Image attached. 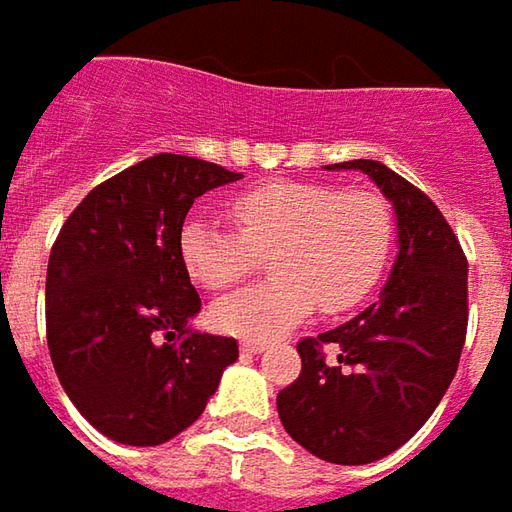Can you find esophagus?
Segmentation results:
<instances>
[{
	"mask_svg": "<svg viewBox=\"0 0 512 512\" xmlns=\"http://www.w3.org/2000/svg\"><path fill=\"white\" fill-rule=\"evenodd\" d=\"M262 350H267L265 342H256V339H245L242 342V353H262Z\"/></svg>",
	"mask_w": 512,
	"mask_h": 512,
	"instance_id": "1",
	"label": "esophagus"
}]
</instances>
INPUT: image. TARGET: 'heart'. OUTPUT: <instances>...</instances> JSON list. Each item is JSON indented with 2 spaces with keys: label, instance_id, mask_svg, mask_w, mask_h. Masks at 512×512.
<instances>
[{
  "label": "heart",
  "instance_id": "1",
  "mask_svg": "<svg viewBox=\"0 0 512 512\" xmlns=\"http://www.w3.org/2000/svg\"><path fill=\"white\" fill-rule=\"evenodd\" d=\"M225 230L190 216L179 230V259L187 276L207 290L236 285L253 253L267 250L273 273L259 285L222 296L210 319L222 333L270 339L316 307L342 313L364 302L384 276L393 250V216L370 190H336L313 182H270L230 202Z\"/></svg>",
  "mask_w": 512,
  "mask_h": 512
}]
</instances>
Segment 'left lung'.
Instances as JSON below:
<instances>
[{"instance_id": "1", "label": "left lung", "mask_w": 512, "mask_h": 512, "mask_svg": "<svg viewBox=\"0 0 512 512\" xmlns=\"http://www.w3.org/2000/svg\"><path fill=\"white\" fill-rule=\"evenodd\" d=\"M396 210V262L379 299L299 342L302 373L276 396L293 442L333 464H370L419 433L456 376L467 333V259L442 210L399 173L353 159ZM336 343V360L321 356Z\"/></svg>"}]
</instances>
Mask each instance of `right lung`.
<instances>
[{"instance_id": "1", "label": "right lung", "mask_w": 512, "mask_h": 512, "mask_svg": "<svg viewBox=\"0 0 512 512\" xmlns=\"http://www.w3.org/2000/svg\"><path fill=\"white\" fill-rule=\"evenodd\" d=\"M205 159L156 153L93 187L48 259L50 362L102 436L153 447L202 416L239 344L193 330L202 299L179 259L187 210L239 182Z\"/></svg>"}]
</instances>
